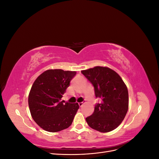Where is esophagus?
Instances as JSON below:
<instances>
[{"label": "esophagus", "mask_w": 159, "mask_h": 159, "mask_svg": "<svg viewBox=\"0 0 159 159\" xmlns=\"http://www.w3.org/2000/svg\"><path fill=\"white\" fill-rule=\"evenodd\" d=\"M78 105H79V106L81 107H82L83 106V105H84V102H81V103H78Z\"/></svg>", "instance_id": "34e87169"}]
</instances>
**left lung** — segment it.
Instances as JSON below:
<instances>
[{
	"mask_svg": "<svg viewBox=\"0 0 159 159\" xmlns=\"http://www.w3.org/2000/svg\"><path fill=\"white\" fill-rule=\"evenodd\" d=\"M81 73L93 86L96 98L102 99L95 105L93 114L86 117L88 125L102 133L113 131L121 124L128 111L126 85L117 73L106 67L96 66Z\"/></svg>",
	"mask_w": 159,
	"mask_h": 159,
	"instance_id": "1",
	"label": "left lung"
}]
</instances>
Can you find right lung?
<instances>
[{
    "instance_id": "add662e5",
    "label": "right lung",
    "mask_w": 159,
    "mask_h": 159,
    "mask_svg": "<svg viewBox=\"0 0 159 159\" xmlns=\"http://www.w3.org/2000/svg\"><path fill=\"white\" fill-rule=\"evenodd\" d=\"M75 74V71L48 70L34 82L28 105L32 119L45 131H60L71 125L79 105L61 102V99Z\"/></svg>"
}]
</instances>
